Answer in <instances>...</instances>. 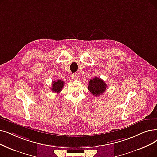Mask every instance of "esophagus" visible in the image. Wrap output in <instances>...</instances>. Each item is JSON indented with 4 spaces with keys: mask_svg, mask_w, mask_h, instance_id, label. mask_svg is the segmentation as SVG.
<instances>
[{
    "mask_svg": "<svg viewBox=\"0 0 157 157\" xmlns=\"http://www.w3.org/2000/svg\"><path fill=\"white\" fill-rule=\"evenodd\" d=\"M78 74L77 73H74V74H72V78L74 80H76L78 79Z\"/></svg>",
    "mask_w": 157,
    "mask_h": 157,
    "instance_id": "esophagus-1",
    "label": "esophagus"
}]
</instances>
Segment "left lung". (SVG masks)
Masks as SVG:
<instances>
[{
    "label": "left lung",
    "instance_id": "left-lung-1",
    "mask_svg": "<svg viewBox=\"0 0 157 157\" xmlns=\"http://www.w3.org/2000/svg\"><path fill=\"white\" fill-rule=\"evenodd\" d=\"M88 89L93 95L97 97L106 91V84L101 78L95 77L89 81Z\"/></svg>",
    "mask_w": 157,
    "mask_h": 157
}]
</instances>
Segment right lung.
Here are the masks:
<instances>
[{
  "instance_id": "obj_1",
  "label": "right lung",
  "mask_w": 157,
  "mask_h": 157,
  "mask_svg": "<svg viewBox=\"0 0 157 157\" xmlns=\"http://www.w3.org/2000/svg\"><path fill=\"white\" fill-rule=\"evenodd\" d=\"M51 90L53 92H56V93H59L61 91H62V89L63 87L64 86V82L62 80H58L53 81L52 82V85Z\"/></svg>"
}]
</instances>
